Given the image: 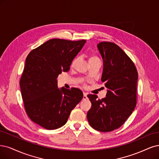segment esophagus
<instances>
[{
	"label": "esophagus",
	"mask_w": 159,
	"mask_h": 159,
	"mask_svg": "<svg viewBox=\"0 0 159 159\" xmlns=\"http://www.w3.org/2000/svg\"><path fill=\"white\" fill-rule=\"evenodd\" d=\"M87 98V93H84V97H83V99L84 100H85Z\"/></svg>",
	"instance_id": "34e87169"
}]
</instances>
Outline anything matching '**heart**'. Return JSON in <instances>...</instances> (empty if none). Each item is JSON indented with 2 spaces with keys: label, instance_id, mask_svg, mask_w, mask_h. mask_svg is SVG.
<instances>
[{
  "label": "heart",
  "instance_id": "1",
  "mask_svg": "<svg viewBox=\"0 0 159 159\" xmlns=\"http://www.w3.org/2000/svg\"><path fill=\"white\" fill-rule=\"evenodd\" d=\"M79 61V58H75L74 61H72V64H71V66L73 67ZM99 61V58H98L96 56H91L89 58V62H91V61Z\"/></svg>",
  "mask_w": 159,
  "mask_h": 159
}]
</instances>
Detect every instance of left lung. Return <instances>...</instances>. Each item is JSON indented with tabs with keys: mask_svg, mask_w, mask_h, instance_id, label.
Wrapping results in <instances>:
<instances>
[{
	"mask_svg": "<svg viewBox=\"0 0 159 159\" xmlns=\"http://www.w3.org/2000/svg\"><path fill=\"white\" fill-rule=\"evenodd\" d=\"M97 47L103 60L101 81L108 90L102 99L87 95L91 107L87 118L93 129L108 132L123 125L134 110L138 74L133 61L116 44L101 42Z\"/></svg>",
	"mask_w": 159,
	"mask_h": 159,
	"instance_id": "left-lung-1",
	"label": "left lung"
}]
</instances>
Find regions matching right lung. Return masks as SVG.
Instances as JSON below:
<instances>
[{"label": "right lung", "instance_id": "obj_1", "mask_svg": "<svg viewBox=\"0 0 159 159\" xmlns=\"http://www.w3.org/2000/svg\"><path fill=\"white\" fill-rule=\"evenodd\" d=\"M86 41L52 39L27 55L20 85L25 112L33 122L47 129L66 123L71 111L83 98V93L58 88V75L68 72Z\"/></svg>", "mask_w": 159, "mask_h": 159}]
</instances>
